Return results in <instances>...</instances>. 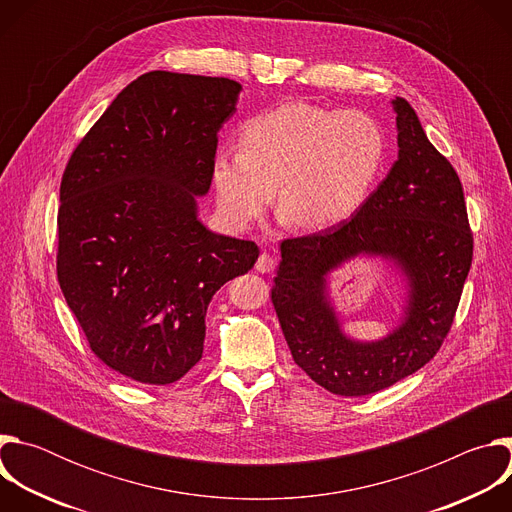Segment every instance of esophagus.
I'll use <instances>...</instances> for the list:
<instances>
[{
  "label": "esophagus",
  "mask_w": 512,
  "mask_h": 512,
  "mask_svg": "<svg viewBox=\"0 0 512 512\" xmlns=\"http://www.w3.org/2000/svg\"><path fill=\"white\" fill-rule=\"evenodd\" d=\"M255 267H257V271H261V273H271L273 267H275V259H273L269 253H261Z\"/></svg>",
  "instance_id": "34e87169"
}]
</instances>
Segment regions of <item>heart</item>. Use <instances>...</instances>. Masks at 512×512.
<instances>
[{"label":"heart","mask_w":512,"mask_h":512,"mask_svg":"<svg viewBox=\"0 0 512 512\" xmlns=\"http://www.w3.org/2000/svg\"><path fill=\"white\" fill-rule=\"evenodd\" d=\"M385 160L387 135L373 115L287 103L245 125L241 150L214 156L212 184L218 210L235 229L261 216L275 188L287 221L316 231L360 208Z\"/></svg>","instance_id":"1"}]
</instances>
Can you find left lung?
Returning a JSON list of instances; mask_svg holds the SVG:
<instances>
[{"label": "left lung", "mask_w": 512, "mask_h": 512, "mask_svg": "<svg viewBox=\"0 0 512 512\" xmlns=\"http://www.w3.org/2000/svg\"><path fill=\"white\" fill-rule=\"evenodd\" d=\"M399 158L350 221L281 241L271 302L296 364L334 395L362 397L395 385L444 344L472 265L474 239L462 182L427 139L413 107L397 97ZM358 254L383 256L408 277L402 324L358 343L339 328L327 273Z\"/></svg>", "instance_id": "obj_1"}]
</instances>
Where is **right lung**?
<instances>
[{"label":"right lung","instance_id":"obj_1","mask_svg":"<svg viewBox=\"0 0 512 512\" xmlns=\"http://www.w3.org/2000/svg\"><path fill=\"white\" fill-rule=\"evenodd\" d=\"M239 93L225 77L145 72L62 174L60 289L95 356L137 383L170 385L194 367L212 296L259 257L253 241L216 235L196 214Z\"/></svg>","mask_w":512,"mask_h":512}]
</instances>
